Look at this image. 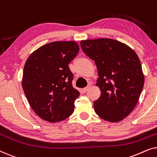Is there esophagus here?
Returning <instances> with one entry per match:
<instances>
[{
  "label": "esophagus",
  "instance_id": "34e87169",
  "mask_svg": "<svg viewBox=\"0 0 157 157\" xmlns=\"http://www.w3.org/2000/svg\"><path fill=\"white\" fill-rule=\"evenodd\" d=\"M90 87H91V86L89 85L87 87H86V88H84V89H83V92H86V91H88V90H89V89H90Z\"/></svg>",
  "mask_w": 157,
  "mask_h": 157
}]
</instances>
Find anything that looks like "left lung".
<instances>
[{"label":"left lung","instance_id":"1","mask_svg":"<svg viewBox=\"0 0 157 157\" xmlns=\"http://www.w3.org/2000/svg\"><path fill=\"white\" fill-rule=\"evenodd\" d=\"M85 54L95 62L101 96L94 102L98 117L119 122L129 115L138 102L144 84L141 62L129 46L110 38L81 41Z\"/></svg>","mask_w":157,"mask_h":157}]
</instances>
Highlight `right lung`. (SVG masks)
I'll list each match as a JSON object with an SVG mask.
<instances>
[{
    "mask_svg": "<svg viewBox=\"0 0 157 157\" xmlns=\"http://www.w3.org/2000/svg\"><path fill=\"white\" fill-rule=\"evenodd\" d=\"M78 51L73 40L51 42L36 49L25 62L23 91L34 112L45 121H63L74 112L80 93L73 87L68 64Z\"/></svg>",
    "mask_w": 157,
    "mask_h": 157,
    "instance_id": "add662e5",
    "label": "right lung"
}]
</instances>
